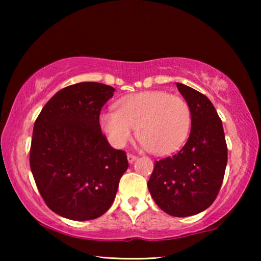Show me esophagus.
Segmentation results:
<instances>
[{
    "label": "esophagus",
    "instance_id": "1",
    "mask_svg": "<svg viewBox=\"0 0 261 261\" xmlns=\"http://www.w3.org/2000/svg\"><path fill=\"white\" fill-rule=\"evenodd\" d=\"M136 159H137V156H135V154L127 153V162H129L130 164H132V163H134Z\"/></svg>",
    "mask_w": 261,
    "mask_h": 261
}]
</instances>
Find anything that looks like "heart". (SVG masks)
Instances as JSON below:
<instances>
[{"label": "heart", "instance_id": "1", "mask_svg": "<svg viewBox=\"0 0 261 261\" xmlns=\"http://www.w3.org/2000/svg\"><path fill=\"white\" fill-rule=\"evenodd\" d=\"M191 120V109L184 98L149 91L121 98L118 111L101 113L99 126L116 148L124 147L137 127L143 146L152 153L168 154L185 142Z\"/></svg>", "mask_w": 261, "mask_h": 261}]
</instances>
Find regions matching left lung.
<instances>
[{
	"mask_svg": "<svg viewBox=\"0 0 261 261\" xmlns=\"http://www.w3.org/2000/svg\"><path fill=\"white\" fill-rule=\"evenodd\" d=\"M191 109L187 142L174 156L156 160L148 190L169 215L184 218L212 205L222 185L228 162L222 121L212 102L194 88L176 83Z\"/></svg>",
	"mask_w": 261,
	"mask_h": 261,
	"instance_id": "8db88e82",
	"label": "left lung"
}]
</instances>
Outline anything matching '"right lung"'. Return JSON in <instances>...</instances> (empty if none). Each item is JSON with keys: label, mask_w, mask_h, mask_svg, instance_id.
<instances>
[{"label": "right lung", "mask_w": 261, "mask_h": 261, "mask_svg": "<svg viewBox=\"0 0 261 261\" xmlns=\"http://www.w3.org/2000/svg\"><path fill=\"white\" fill-rule=\"evenodd\" d=\"M112 86L83 82L49 99L35 122L30 167L38 191L53 212L86 221L112 205L129 167L126 153L110 146L99 126Z\"/></svg>", "instance_id": "1"}]
</instances>
